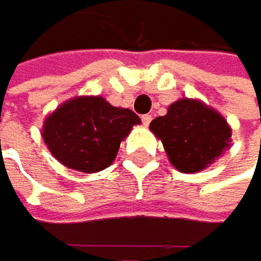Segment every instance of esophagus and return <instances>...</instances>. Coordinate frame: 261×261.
<instances>
[{
	"label": "esophagus",
	"mask_w": 261,
	"mask_h": 261,
	"mask_svg": "<svg viewBox=\"0 0 261 261\" xmlns=\"http://www.w3.org/2000/svg\"><path fill=\"white\" fill-rule=\"evenodd\" d=\"M151 120H152L151 115H143V117H141V121H143V125H144V126H148V125L151 123Z\"/></svg>",
	"instance_id": "esophagus-1"
}]
</instances>
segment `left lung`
<instances>
[{
  "label": "left lung",
  "mask_w": 261,
  "mask_h": 261,
  "mask_svg": "<svg viewBox=\"0 0 261 261\" xmlns=\"http://www.w3.org/2000/svg\"><path fill=\"white\" fill-rule=\"evenodd\" d=\"M170 164L184 174L206 169L230 144V128L219 112L195 99H180L151 121Z\"/></svg>",
  "instance_id": "obj_1"
}]
</instances>
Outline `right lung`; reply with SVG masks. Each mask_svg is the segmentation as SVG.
Returning a JSON list of instances; mask_svg holds the SVG:
<instances>
[{
    "label": "right lung",
    "instance_id": "right-lung-1",
    "mask_svg": "<svg viewBox=\"0 0 261 261\" xmlns=\"http://www.w3.org/2000/svg\"><path fill=\"white\" fill-rule=\"evenodd\" d=\"M138 123L133 110L113 107L100 95L74 97L47 117L42 136L63 166L91 174L110 166Z\"/></svg>",
    "mask_w": 261,
    "mask_h": 261
}]
</instances>
